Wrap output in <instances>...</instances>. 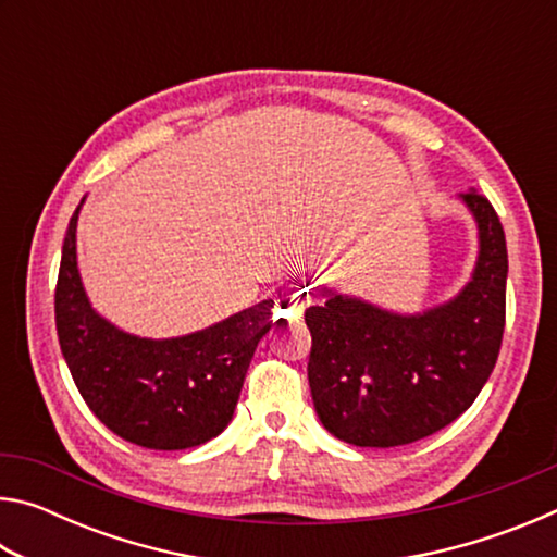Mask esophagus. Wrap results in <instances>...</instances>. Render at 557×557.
Returning a JSON list of instances; mask_svg holds the SVG:
<instances>
[{
  "instance_id": "obj_1",
  "label": "esophagus",
  "mask_w": 557,
  "mask_h": 557,
  "mask_svg": "<svg viewBox=\"0 0 557 557\" xmlns=\"http://www.w3.org/2000/svg\"><path fill=\"white\" fill-rule=\"evenodd\" d=\"M309 305H312V289H309L307 285H289L282 289V295L277 297L280 312L292 317V319L305 314V309Z\"/></svg>"
}]
</instances>
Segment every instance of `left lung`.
<instances>
[{
  "label": "left lung",
  "instance_id": "left-lung-1",
  "mask_svg": "<svg viewBox=\"0 0 557 557\" xmlns=\"http://www.w3.org/2000/svg\"><path fill=\"white\" fill-rule=\"evenodd\" d=\"M479 228V258L455 299L395 314L322 289L309 307L307 375L314 410L356 447H398L447 428L492 375L506 324V235L482 194H461Z\"/></svg>",
  "mask_w": 557,
  "mask_h": 557
}]
</instances>
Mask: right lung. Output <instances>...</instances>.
<instances>
[{
    "label": "right lung",
    "mask_w": 557,
    "mask_h": 557,
    "mask_svg": "<svg viewBox=\"0 0 557 557\" xmlns=\"http://www.w3.org/2000/svg\"><path fill=\"white\" fill-rule=\"evenodd\" d=\"M81 206L65 231L55 285V332L75 388L102 425L132 445L164 451L203 445L228 428L275 301L262 299L176 338L122 332L90 307L83 289L75 260Z\"/></svg>",
    "instance_id": "1"
}]
</instances>
